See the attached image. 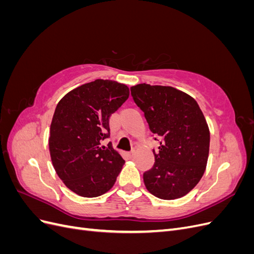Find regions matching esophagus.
I'll return each mask as SVG.
<instances>
[{"instance_id": "obj_1", "label": "esophagus", "mask_w": 254, "mask_h": 254, "mask_svg": "<svg viewBox=\"0 0 254 254\" xmlns=\"http://www.w3.org/2000/svg\"><path fill=\"white\" fill-rule=\"evenodd\" d=\"M134 156H135V151H134V150H131V151L129 152V157H130V158H133Z\"/></svg>"}]
</instances>
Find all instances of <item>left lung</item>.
Masks as SVG:
<instances>
[{
    "mask_svg": "<svg viewBox=\"0 0 254 254\" xmlns=\"http://www.w3.org/2000/svg\"><path fill=\"white\" fill-rule=\"evenodd\" d=\"M130 90L150 131L161 139L152 149L155 164L143 174L145 187L165 200L181 198L205 171L210 130L204 115L193 97L173 87L140 83Z\"/></svg>",
    "mask_w": 254,
    "mask_h": 254,
    "instance_id": "8db88e82",
    "label": "left lung"
}]
</instances>
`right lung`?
Wrapping results in <instances>:
<instances>
[{
    "instance_id": "obj_1",
    "label": "right lung",
    "mask_w": 254,
    "mask_h": 254,
    "mask_svg": "<svg viewBox=\"0 0 254 254\" xmlns=\"http://www.w3.org/2000/svg\"><path fill=\"white\" fill-rule=\"evenodd\" d=\"M129 88L96 79L72 90L58 103L50 130V153L59 178L74 193L97 197L117 181L125 160L114 150L109 119L126 102Z\"/></svg>"
}]
</instances>
